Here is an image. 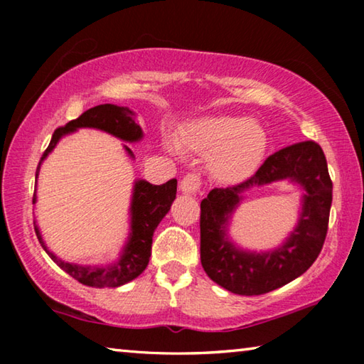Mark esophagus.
<instances>
[{
	"label": "esophagus",
	"mask_w": 364,
	"mask_h": 364,
	"mask_svg": "<svg viewBox=\"0 0 364 364\" xmlns=\"http://www.w3.org/2000/svg\"><path fill=\"white\" fill-rule=\"evenodd\" d=\"M200 184H202V181H200V176H199V175H196V173H188V175L184 176L183 180H181L180 188H181L183 193L196 194L197 191L200 189Z\"/></svg>",
	"instance_id": "obj_1"
}]
</instances>
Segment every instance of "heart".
<instances>
[{"instance_id":"obj_1","label":"heart","mask_w":364,"mask_h":364,"mask_svg":"<svg viewBox=\"0 0 364 364\" xmlns=\"http://www.w3.org/2000/svg\"><path fill=\"white\" fill-rule=\"evenodd\" d=\"M267 132L260 123L239 115H208L191 122L180 143L167 136L165 144L175 154L181 147L208 156V167L221 181H236L250 173L267 149Z\"/></svg>"}]
</instances>
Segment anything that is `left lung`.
<instances>
[{
	"instance_id": "obj_1",
	"label": "left lung",
	"mask_w": 364,
	"mask_h": 364,
	"mask_svg": "<svg viewBox=\"0 0 364 364\" xmlns=\"http://www.w3.org/2000/svg\"><path fill=\"white\" fill-rule=\"evenodd\" d=\"M289 179L304 189L298 226L268 252L242 251L227 237V225L250 187ZM332 181L321 146L304 141L271 154L247 180L212 189L200 202V262L208 278L239 295H260L299 278L311 267L328 234Z\"/></svg>"
}]
</instances>
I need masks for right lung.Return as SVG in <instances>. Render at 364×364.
Instances as JSON below:
<instances>
[{"label":"right lung","mask_w":364,"mask_h":364,"mask_svg":"<svg viewBox=\"0 0 364 364\" xmlns=\"http://www.w3.org/2000/svg\"><path fill=\"white\" fill-rule=\"evenodd\" d=\"M78 128H96V130L106 132L115 138L127 141V143H136L143 138V130L136 123V114L132 109L115 106V104H101V106L91 107L80 115L78 119L70 120L67 125L54 132L51 143L43 152L38 167H36L35 178H38L41 162L56 147L59 139L72 132H77ZM125 151L128 152V156L134 159L130 147L125 146ZM175 197V178L165 184H159V186L147 183L146 180L134 181L130 207V236H128V241L122 250L119 260L112 264H106V267H96V264L91 267V264H77L60 260L59 257L54 255L46 247L36 221H33L35 232L41 247L51 257V260L59 268H63L67 274H70L73 279L90 287H119L138 278L146 269L151 257L154 231H156V228L165 215L168 213ZM35 202L36 194H33V204Z\"/></svg>","instance_id":"obj_1"}]
</instances>
